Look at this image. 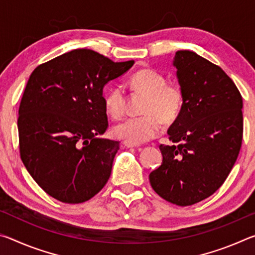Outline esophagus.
I'll return each mask as SVG.
<instances>
[{
  "label": "esophagus",
  "mask_w": 255,
  "mask_h": 255,
  "mask_svg": "<svg viewBox=\"0 0 255 255\" xmlns=\"http://www.w3.org/2000/svg\"><path fill=\"white\" fill-rule=\"evenodd\" d=\"M124 146H125V147H127V148H132V147H138V146H139V144H135V143H131V141L125 140L124 141Z\"/></svg>",
  "instance_id": "esophagus-1"
}]
</instances>
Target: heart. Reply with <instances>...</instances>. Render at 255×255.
Returning a JSON list of instances; mask_svg holds the SVG:
<instances>
[{
  "instance_id": "obj_1",
  "label": "heart",
  "mask_w": 255,
  "mask_h": 255,
  "mask_svg": "<svg viewBox=\"0 0 255 255\" xmlns=\"http://www.w3.org/2000/svg\"><path fill=\"white\" fill-rule=\"evenodd\" d=\"M133 92L144 94L139 117L123 120L112 129L114 135L127 141L139 144L152 139L161 130L162 122L171 124L179 117L183 108L184 94L181 86L173 82H165L161 73L143 68L129 79ZM126 99L119 86L112 88L105 96L107 114L112 118L122 117Z\"/></svg>"
}]
</instances>
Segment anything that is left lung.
Masks as SVG:
<instances>
[{
    "mask_svg": "<svg viewBox=\"0 0 255 255\" xmlns=\"http://www.w3.org/2000/svg\"><path fill=\"white\" fill-rule=\"evenodd\" d=\"M184 94L183 108L159 145L163 161L149 174L154 191L166 201L190 206L221 188L239 156L243 138V100L221 67L190 50L173 59Z\"/></svg>",
    "mask_w": 255,
    "mask_h": 255,
    "instance_id": "1",
    "label": "left lung"
}]
</instances>
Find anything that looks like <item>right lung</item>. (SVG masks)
<instances>
[{"instance_id": "1", "label": "right lung", "mask_w": 255, "mask_h": 255, "mask_svg": "<svg viewBox=\"0 0 255 255\" xmlns=\"http://www.w3.org/2000/svg\"><path fill=\"white\" fill-rule=\"evenodd\" d=\"M133 60L115 63L74 49L34 68L19 107L20 156L38 185L55 199L81 204L110 178L119 141L108 128L103 88Z\"/></svg>"}]
</instances>
